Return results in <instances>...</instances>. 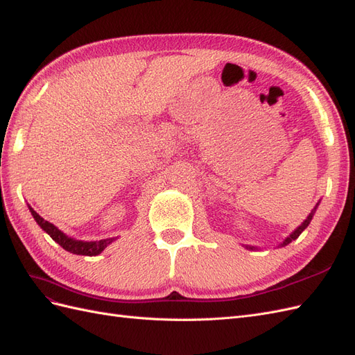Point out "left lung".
Instances as JSON below:
<instances>
[{
	"instance_id": "obj_1",
	"label": "left lung",
	"mask_w": 355,
	"mask_h": 355,
	"mask_svg": "<svg viewBox=\"0 0 355 355\" xmlns=\"http://www.w3.org/2000/svg\"><path fill=\"white\" fill-rule=\"evenodd\" d=\"M318 204H320V201L315 204V207H314L313 210H311V213L308 214V218H306V219H305L302 223H300L299 227H297V228H296V230H295L292 234L288 235V237H286L283 243L278 244V247H284V245H287L288 243H292L293 240H296V239L299 237V235L304 232V230H305V228L308 227V225L311 223V220H313V218H314V213H315V210H317V207H318ZM244 247H245L247 250H256V249H257V247H254V245H244Z\"/></svg>"
}]
</instances>
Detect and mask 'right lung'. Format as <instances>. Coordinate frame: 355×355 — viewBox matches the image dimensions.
<instances>
[{"instance_id":"right-lung-1","label":"right lung","mask_w":355,"mask_h":355,"mask_svg":"<svg viewBox=\"0 0 355 355\" xmlns=\"http://www.w3.org/2000/svg\"><path fill=\"white\" fill-rule=\"evenodd\" d=\"M29 211L32 214V218L35 219V222L40 225V228L47 232L50 237L55 240L60 247H63L67 252L73 253V254H83V256H98L99 253H102L106 247H108L112 241L116 240V237L112 239H105V240H96V241H83V240H75L69 235H67L63 231H60L55 225L50 223L49 220L42 219L40 214L32 209L29 204Z\"/></svg>"}]
</instances>
